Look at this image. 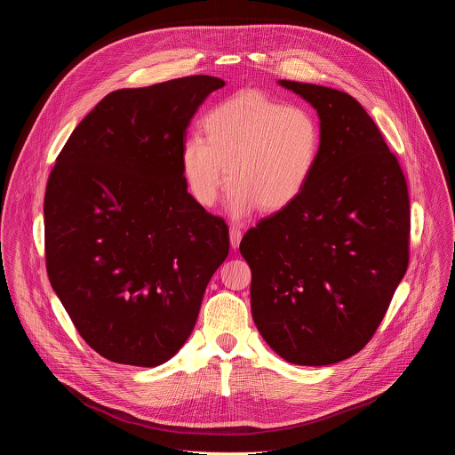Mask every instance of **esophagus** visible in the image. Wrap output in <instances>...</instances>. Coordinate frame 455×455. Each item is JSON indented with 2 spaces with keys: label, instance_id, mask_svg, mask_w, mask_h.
I'll use <instances>...</instances> for the list:
<instances>
[{
  "label": "esophagus",
  "instance_id": "1",
  "mask_svg": "<svg viewBox=\"0 0 455 455\" xmlns=\"http://www.w3.org/2000/svg\"><path fill=\"white\" fill-rule=\"evenodd\" d=\"M241 239H243L241 228H239L237 225H232V227H230V244H232V248H237L239 243H241Z\"/></svg>",
  "mask_w": 455,
  "mask_h": 455
}]
</instances>
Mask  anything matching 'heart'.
I'll use <instances>...</instances> for the list:
<instances>
[{"instance_id": "obj_1", "label": "heart", "mask_w": 455, "mask_h": 455, "mask_svg": "<svg viewBox=\"0 0 455 455\" xmlns=\"http://www.w3.org/2000/svg\"><path fill=\"white\" fill-rule=\"evenodd\" d=\"M202 127L205 139L187 137L180 164L190 196L204 207L216 204L227 172L234 214L257 205L279 212L302 196L316 171L322 127L304 106L244 90L212 106Z\"/></svg>"}]
</instances>
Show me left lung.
<instances>
[{"instance_id": "left-lung-1", "label": "left lung", "mask_w": 455, "mask_h": 455, "mask_svg": "<svg viewBox=\"0 0 455 455\" xmlns=\"http://www.w3.org/2000/svg\"><path fill=\"white\" fill-rule=\"evenodd\" d=\"M281 84L320 116L322 151L302 196L239 244L251 270V316L284 360L330 365L372 339L409 267L411 202L395 153L356 99Z\"/></svg>"}]
</instances>
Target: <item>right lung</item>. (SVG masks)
<instances>
[{"instance_id": "right-lung-1", "label": "right lung", "mask_w": 455, "mask_h": 455, "mask_svg": "<svg viewBox=\"0 0 455 455\" xmlns=\"http://www.w3.org/2000/svg\"><path fill=\"white\" fill-rule=\"evenodd\" d=\"M190 76L106 95L74 129L44 194L50 284L83 340L124 365L167 362L228 255V227L187 192L180 151L204 99Z\"/></svg>"}]
</instances>
